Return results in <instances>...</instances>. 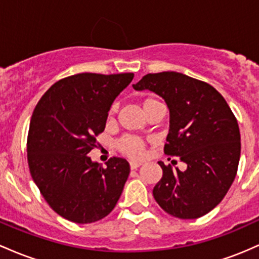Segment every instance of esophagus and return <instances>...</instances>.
Here are the masks:
<instances>
[{"label": "esophagus", "mask_w": 259, "mask_h": 259, "mask_svg": "<svg viewBox=\"0 0 259 259\" xmlns=\"http://www.w3.org/2000/svg\"><path fill=\"white\" fill-rule=\"evenodd\" d=\"M141 165H142V162H139V161H131L130 162V166H131V168H132V170H135V168L139 167Z\"/></svg>", "instance_id": "1"}]
</instances>
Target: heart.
<instances>
[{
	"label": "heart",
	"instance_id": "b5f03b06",
	"mask_svg": "<svg viewBox=\"0 0 259 259\" xmlns=\"http://www.w3.org/2000/svg\"><path fill=\"white\" fill-rule=\"evenodd\" d=\"M153 101H156L154 98H147L143 100V109L145 106L148 105V104L153 103ZM116 107L112 106L111 109H110L109 111V115H114ZM117 149L120 150L122 154H124V155L130 156V158H133V159H141L143 158L144 155V142L142 141V139H139L137 137H132V136H126V137L121 138L120 141L117 142Z\"/></svg>",
	"mask_w": 259,
	"mask_h": 259
}]
</instances>
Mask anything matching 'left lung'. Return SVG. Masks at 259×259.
Instances as JSON below:
<instances>
[{
	"label": "left lung",
	"instance_id": "obj_1",
	"mask_svg": "<svg viewBox=\"0 0 259 259\" xmlns=\"http://www.w3.org/2000/svg\"><path fill=\"white\" fill-rule=\"evenodd\" d=\"M133 88L164 99L170 111L164 152L187 165L180 171L159 161L162 177L154 198L175 218L203 217L222 202L236 176L241 154L236 117L210 84L179 72L149 73Z\"/></svg>",
	"mask_w": 259,
	"mask_h": 259
}]
</instances>
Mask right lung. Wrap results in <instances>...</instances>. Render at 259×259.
Masks as SVG:
<instances>
[{
    "mask_svg": "<svg viewBox=\"0 0 259 259\" xmlns=\"http://www.w3.org/2000/svg\"><path fill=\"white\" fill-rule=\"evenodd\" d=\"M133 77L71 75L55 83L34 109L27 142L29 170L49 205L69 222L103 219L123 191L128 161L114 156L103 167L88 154L105 130L112 103Z\"/></svg>",
    "mask_w": 259,
    "mask_h": 259,
    "instance_id": "right-lung-1",
    "label": "right lung"
}]
</instances>
